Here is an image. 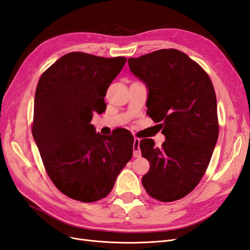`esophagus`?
<instances>
[{
	"mask_svg": "<svg viewBox=\"0 0 250 250\" xmlns=\"http://www.w3.org/2000/svg\"><path fill=\"white\" fill-rule=\"evenodd\" d=\"M140 142L141 140L139 138H134L133 140V156L140 157L141 156V150H140Z\"/></svg>",
	"mask_w": 250,
	"mask_h": 250,
	"instance_id": "obj_1",
	"label": "esophagus"
}]
</instances>
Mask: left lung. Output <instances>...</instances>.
<instances>
[{
  "label": "left lung",
  "mask_w": 250,
  "mask_h": 250,
  "mask_svg": "<svg viewBox=\"0 0 250 250\" xmlns=\"http://www.w3.org/2000/svg\"><path fill=\"white\" fill-rule=\"evenodd\" d=\"M128 65L145 83L147 115L161 123L166 138L160 148L151 139L140 142L150 163L142 184L160 201L183 198L199 184L218 140L214 86L197 62L175 49L129 58Z\"/></svg>",
  "instance_id": "1"
}]
</instances>
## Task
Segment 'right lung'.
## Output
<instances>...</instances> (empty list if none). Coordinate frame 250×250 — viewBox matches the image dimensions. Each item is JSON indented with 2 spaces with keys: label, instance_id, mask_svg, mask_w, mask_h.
Returning a JSON list of instances; mask_svg holds the SVG:
<instances>
[{
  "label": "right lung",
  "instance_id": "right-lung-1",
  "mask_svg": "<svg viewBox=\"0 0 250 250\" xmlns=\"http://www.w3.org/2000/svg\"><path fill=\"white\" fill-rule=\"evenodd\" d=\"M126 60L72 52L40 78L33 139L53 184L72 199L104 198L132 156L130 132L102 135L90 124L94 113L106 109L104 97Z\"/></svg>",
  "mask_w": 250,
  "mask_h": 250
}]
</instances>
